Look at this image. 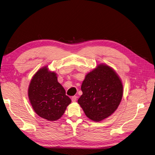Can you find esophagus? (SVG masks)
Masks as SVG:
<instances>
[{
	"mask_svg": "<svg viewBox=\"0 0 155 155\" xmlns=\"http://www.w3.org/2000/svg\"><path fill=\"white\" fill-rule=\"evenodd\" d=\"M77 96H73L71 97V100L73 102H75L76 100H77Z\"/></svg>",
	"mask_w": 155,
	"mask_h": 155,
	"instance_id": "1",
	"label": "esophagus"
}]
</instances>
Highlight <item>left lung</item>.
Segmentation results:
<instances>
[{
	"label": "left lung",
	"instance_id": "obj_1",
	"mask_svg": "<svg viewBox=\"0 0 155 155\" xmlns=\"http://www.w3.org/2000/svg\"><path fill=\"white\" fill-rule=\"evenodd\" d=\"M123 85L116 71L100 64L85 76L78 104L86 116L94 121L110 117L118 107L123 97Z\"/></svg>",
	"mask_w": 155,
	"mask_h": 155
}]
</instances>
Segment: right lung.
Here are the masks:
<instances>
[{"label": "right lung", "instance_id": "obj_1", "mask_svg": "<svg viewBox=\"0 0 155 155\" xmlns=\"http://www.w3.org/2000/svg\"><path fill=\"white\" fill-rule=\"evenodd\" d=\"M28 96L37 114L48 121H56L64 115L70 98L59 84L57 74L47 67L38 70L30 81Z\"/></svg>", "mask_w": 155, "mask_h": 155}]
</instances>
